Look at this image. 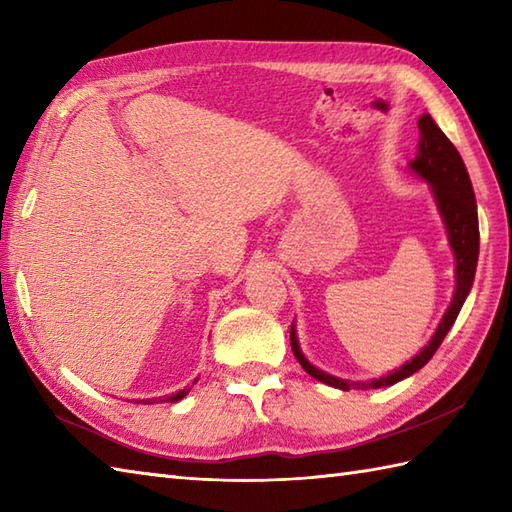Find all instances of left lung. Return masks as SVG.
<instances>
[{"label": "left lung", "mask_w": 512, "mask_h": 512, "mask_svg": "<svg viewBox=\"0 0 512 512\" xmlns=\"http://www.w3.org/2000/svg\"><path fill=\"white\" fill-rule=\"evenodd\" d=\"M420 129V143H418V156L409 162V169L418 173L422 180L431 184L433 198H436L438 211L442 215V222L447 226L449 246L455 255V292L451 299V306L444 312V317L438 325L436 334L431 336V341L422 347L420 354H416L402 367L389 372L387 376L372 378V380H345L336 378L332 374H325L323 369L314 367L306 356H303L295 323L290 325V345L295 352L299 365L306 372L321 380V383L350 391V389H378L396 385L398 380L416 374L431 361V356L436 354L438 347L442 345L444 336L451 330V325L458 319V314L464 306V299L469 297L475 268H477V255H480V228H477V204L473 184L469 178V171L464 167V160L458 154V149L453 147L451 140L444 136L442 129L436 125V121L429 114H422L418 118Z\"/></svg>", "instance_id": "left-lung-1"}]
</instances>
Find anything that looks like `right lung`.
Masks as SVG:
<instances>
[{
    "mask_svg": "<svg viewBox=\"0 0 512 512\" xmlns=\"http://www.w3.org/2000/svg\"><path fill=\"white\" fill-rule=\"evenodd\" d=\"M187 394H189V389H182V391H176V394H171L167 398H147V400H138V402H143V405H154V402H178Z\"/></svg>",
    "mask_w": 512,
    "mask_h": 512,
    "instance_id": "obj_1",
    "label": "right lung"
}]
</instances>
